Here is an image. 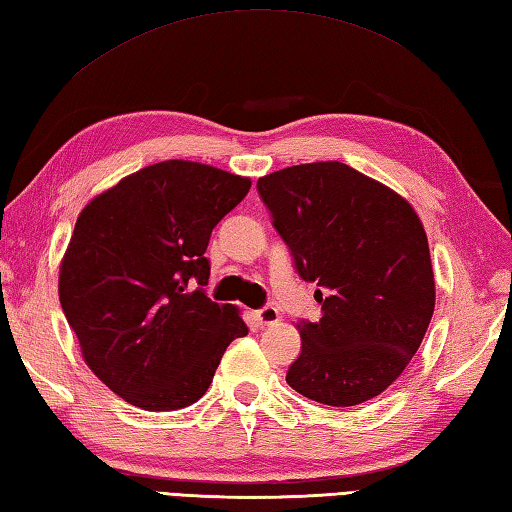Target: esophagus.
Wrapping results in <instances>:
<instances>
[{"label":"esophagus","instance_id":"1","mask_svg":"<svg viewBox=\"0 0 512 512\" xmlns=\"http://www.w3.org/2000/svg\"><path fill=\"white\" fill-rule=\"evenodd\" d=\"M255 320L262 324V327H268V324H275L280 320V311H277L275 306H264V309L255 311Z\"/></svg>","mask_w":512,"mask_h":512}]
</instances>
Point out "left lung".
I'll use <instances>...</instances> for the list:
<instances>
[{
  "mask_svg": "<svg viewBox=\"0 0 512 512\" xmlns=\"http://www.w3.org/2000/svg\"><path fill=\"white\" fill-rule=\"evenodd\" d=\"M257 192L304 282L318 322L300 320L302 353L286 383L333 407L369 401L410 365L434 313L421 219L401 194L340 161L266 174Z\"/></svg>",
  "mask_w": 512,
  "mask_h": 512,
  "instance_id": "obj_1",
  "label": "left lung"
}]
</instances>
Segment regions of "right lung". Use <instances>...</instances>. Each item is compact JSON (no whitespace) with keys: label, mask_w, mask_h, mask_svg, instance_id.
Segmentation results:
<instances>
[{"label":"right lung","mask_w":512,"mask_h":512,"mask_svg":"<svg viewBox=\"0 0 512 512\" xmlns=\"http://www.w3.org/2000/svg\"><path fill=\"white\" fill-rule=\"evenodd\" d=\"M250 179L163 161L125 176L80 212L60 266V304L82 358L111 392L147 412L197 403L235 338V306L203 291L212 230Z\"/></svg>","instance_id":"obj_1"}]
</instances>
